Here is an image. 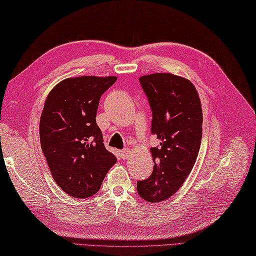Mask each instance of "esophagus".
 Here are the masks:
<instances>
[{"mask_svg": "<svg viewBox=\"0 0 256 256\" xmlns=\"http://www.w3.org/2000/svg\"><path fill=\"white\" fill-rule=\"evenodd\" d=\"M128 152H130V150H121V156H122V158L123 160H126L128 157Z\"/></svg>", "mask_w": 256, "mask_h": 256, "instance_id": "1", "label": "esophagus"}]
</instances>
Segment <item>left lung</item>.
I'll return each instance as SVG.
<instances>
[{
    "label": "left lung",
    "instance_id": "obj_1",
    "mask_svg": "<svg viewBox=\"0 0 256 256\" xmlns=\"http://www.w3.org/2000/svg\"><path fill=\"white\" fill-rule=\"evenodd\" d=\"M140 84L153 113L152 134L160 145L152 148V175L138 182V192L148 202L175 194L192 172L202 136V108L192 81L172 74L142 76Z\"/></svg>",
    "mask_w": 256,
    "mask_h": 256
}]
</instances>
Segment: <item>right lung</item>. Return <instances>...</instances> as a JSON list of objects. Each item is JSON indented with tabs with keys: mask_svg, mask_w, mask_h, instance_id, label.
<instances>
[{
	"mask_svg": "<svg viewBox=\"0 0 256 256\" xmlns=\"http://www.w3.org/2000/svg\"><path fill=\"white\" fill-rule=\"evenodd\" d=\"M116 79L113 76L64 79L45 101L40 122L42 150L54 180L72 197L96 194L116 162L103 144L96 121L100 98Z\"/></svg>",
	"mask_w": 256,
	"mask_h": 256,
	"instance_id": "add662e5",
	"label": "right lung"
}]
</instances>
